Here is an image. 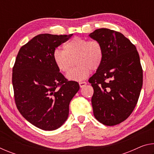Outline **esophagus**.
<instances>
[{"label": "esophagus", "instance_id": "34e87169", "mask_svg": "<svg viewBox=\"0 0 154 154\" xmlns=\"http://www.w3.org/2000/svg\"><path fill=\"white\" fill-rule=\"evenodd\" d=\"M79 84L80 88H83L87 85V83L85 82H79Z\"/></svg>", "mask_w": 154, "mask_h": 154}]
</instances>
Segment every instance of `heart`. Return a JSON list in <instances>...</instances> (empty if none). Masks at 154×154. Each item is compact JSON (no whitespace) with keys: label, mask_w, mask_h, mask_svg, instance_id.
<instances>
[{"label":"heart","mask_w":154,"mask_h":154,"mask_svg":"<svg viewBox=\"0 0 154 154\" xmlns=\"http://www.w3.org/2000/svg\"><path fill=\"white\" fill-rule=\"evenodd\" d=\"M104 51L101 43L97 40L74 37L64 44V51L56 49L53 53L54 63L62 72H67L75 60L76 66L66 75L72 81L85 79L90 72L95 71L102 64Z\"/></svg>","instance_id":"1"}]
</instances>
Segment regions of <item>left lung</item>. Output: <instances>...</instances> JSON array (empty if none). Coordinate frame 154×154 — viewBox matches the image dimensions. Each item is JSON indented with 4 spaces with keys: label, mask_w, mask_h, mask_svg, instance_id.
<instances>
[{
    "label": "left lung",
    "mask_w": 154,
    "mask_h": 154,
    "mask_svg": "<svg viewBox=\"0 0 154 154\" xmlns=\"http://www.w3.org/2000/svg\"><path fill=\"white\" fill-rule=\"evenodd\" d=\"M103 46L100 66L89 79L94 88V116L106 126L128 118L137 105L143 85V69L136 47L124 35L99 28L89 35Z\"/></svg>",
    "instance_id": "left-lung-1"
}]
</instances>
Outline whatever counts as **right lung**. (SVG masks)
Here are the masks:
<instances>
[{
	"label": "right lung",
	"instance_id": "1",
	"mask_svg": "<svg viewBox=\"0 0 154 154\" xmlns=\"http://www.w3.org/2000/svg\"><path fill=\"white\" fill-rule=\"evenodd\" d=\"M72 35H36L20 48L15 59L12 73L15 105L27 121L40 129L60 127L79 90V83L60 72L53 59L56 48Z\"/></svg>",
	"mask_w": 154,
	"mask_h": 154
}]
</instances>
